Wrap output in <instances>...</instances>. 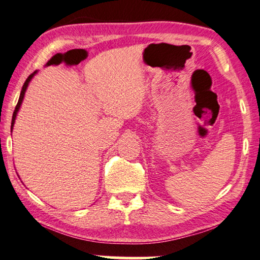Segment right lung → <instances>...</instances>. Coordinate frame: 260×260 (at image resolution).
<instances>
[{
	"label": "right lung",
	"instance_id": "obj_1",
	"mask_svg": "<svg viewBox=\"0 0 260 260\" xmlns=\"http://www.w3.org/2000/svg\"><path fill=\"white\" fill-rule=\"evenodd\" d=\"M37 73V71H35V72H32L30 76H29L27 79H26V81H24V84H23V86H22V89H21V92H20V97H19V101H18V104H17V106H16V109H14V112H13V115H12V121H11V132H12V129H13V124H14V121H16V117H17V114H18V111H19V109H20V106H21V103H22V101H23V97H24V92H26V90H27V87H28V85H29V82H30V80L32 79V77L35 76Z\"/></svg>",
	"mask_w": 260,
	"mask_h": 260
}]
</instances>
